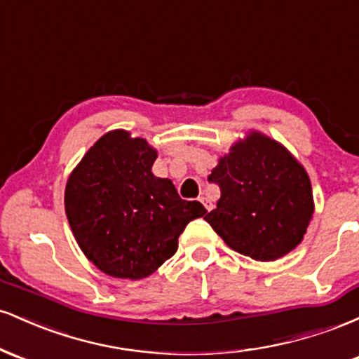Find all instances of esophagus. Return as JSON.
<instances>
[{
	"instance_id": "34e87169",
	"label": "esophagus",
	"mask_w": 359,
	"mask_h": 359,
	"mask_svg": "<svg viewBox=\"0 0 359 359\" xmlns=\"http://www.w3.org/2000/svg\"><path fill=\"white\" fill-rule=\"evenodd\" d=\"M199 201H201V203H203L204 204V208L205 209H208V211H211V209H212V203H211V201H209L208 199V197H199Z\"/></svg>"
}]
</instances>
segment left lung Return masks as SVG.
Listing matches in <instances>:
<instances>
[{
    "label": "left lung",
    "instance_id": "8db88e82",
    "mask_svg": "<svg viewBox=\"0 0 359 359\" xmlns=\"http://www.w3.org/2000/svg\"><path fill=\"white\" fill-rule=\"evenodd\" d=\"M221 189L204 217L229 248L275 262L302 243L314 214L307 170L277 140L257 130L234 142L209 175Z\"/></svg>",
    "mask_w": 359,
    "mask_h": 359
}]
</instances>
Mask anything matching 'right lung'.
Instances as JSON below:
<instances>
[{
	"label": "right lung",
	"mask_w": 359,
	"mask_h": 359,
	"mask_svg": "<svg viewBox=\"0 0 359 359\" xmlns=\"http://www.w3.org/2000/svg\"><path fill=\"white\" fill-rule=\"evenodd\" d=\"M156 156L145 138L108 131L65 184L74 238L86 258L109 277H150L174 257L187 222L208 212L197 201L180 199L170 179L154 175Z\"/></svg>",
	"instance_id": "right-lung-1"
}]
</instances>
